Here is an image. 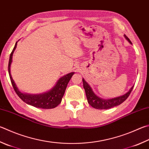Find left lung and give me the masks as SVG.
I'll list each match as a JSON object with an SVG mask.
<instances>
[{"label": "left lung", "mask_w": 149, "mask_h": 149, "mask_svg": "<svg viewBox=\"0 0 149 149\" xmlns=\"http://www.w3.org/2000/svg\"><path fill=\"white\" fill-rule=\"evenodd\" d=\"M124 38L128 41L130 44H132V42L130 39L127 37L125 34L124 35ZM83 88L85 91V94L86 96V98H87V101L89 104H90L92 107L95 108V109H107L112 108L115 106H117L121 104L122 103L124 102L128 98L130 94L132 89L134 88V86H132L131 88L125 93L123 95L115 97L113 98L110 99H104L96 95V94L94 93L93 88L91 86L89 85V84L83 78Z\"/></svg>", "instance_id": "obj_1"}]
</instances>
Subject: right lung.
<instances>
[{"label":"right lung","mask_w":149,"mask_h":149,"mask_svg":"<svg viewBox=\"0 0 149 149\" xmlns=\"http://www.w3.org/2000/svg\"><path fill=\"white\" fill-rule=\"evenodd\" d=\"M17 42L15 43V46L10 54L8 63L10 78L16 94L24 102L35 107L42 108V109H53V108L56 107L61 102L62 98H63L64 93H65L68 83L70 81L72 75L75 74V72H71L59 78V79L55 83V86L49 91L45 92V93L36 94L22 93L19 91L15 81H13L10 71L11 64L12 63L13 54L16 47H17Z\"/></svg>","instance_id":"1"}]
</instances>
